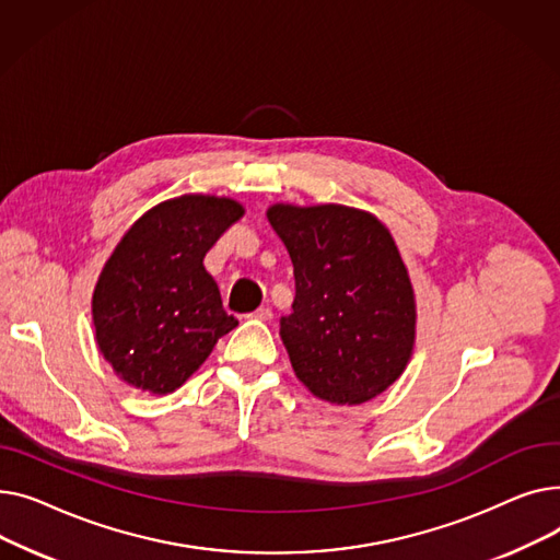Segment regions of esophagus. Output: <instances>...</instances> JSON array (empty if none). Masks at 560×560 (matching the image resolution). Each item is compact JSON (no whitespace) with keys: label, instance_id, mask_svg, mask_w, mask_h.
<instances>
[{"label":"esophagus","instance_id":"34e87169","mask_svg":"<svg viewBox=\"0 0 560 560\" xmlns=\"http://www.w3.org/2000/svg\"><path fill=\"white\" fill-rule=\"evenodd\" d=\"M249 317H252V319H258V322H270V319H272V311L260 306V308H256Z\"/></svg>","mask_w":560,"mask_h":560}]
</instances>
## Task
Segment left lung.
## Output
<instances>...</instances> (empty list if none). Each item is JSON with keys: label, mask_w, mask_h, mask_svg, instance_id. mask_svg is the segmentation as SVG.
<instances>
[{"label": "left lung", "mask_w": 560, "mask_h": 560, "mask_svg": "<svg viewBox=\"0 0 560 560\" xmlns=\"http://www.w3.org/2000/svg\"><path fill=\"white\" fill-rule=\"evenodd\" d=\"M268 220L295 268L279 336L322 401L359 406L388 390L416 347V292L388 226L342 203H272Z\"/></svg>", "instance_id": "left-lung-1"}]
</instances>
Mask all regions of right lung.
Returning a JSON list of instances; mask_svg holds the SVG:
<instances>
[{
    "instance_id": "add662e5",
    "label": "right lung",
    "mask_w": 560,
    "mask_h": 560,
    "mask_svg": "<svg viewBox=\"0 0 560 560\" xmlns=\"http://www.w3.org/2000/svg\"><path fill=\"white\" fill-rule=\"evenodd\" d=\"M243 215L231 197L182 195L140 215L117 243L93 292V327L102 357L125 384L174 393L238 327L203 256Z\"/></svg>"
}]
</instances>
